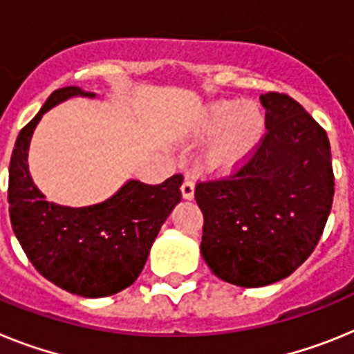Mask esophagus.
Segmentation results:
<instances>
[{
	"label": "esophagus",
	"mask_w": 354,
	"mask_h": 354,
	"mask_svg": "<svg viewBox=\"0 0 354 354\" xmlns=\"http://www.w3.org/2000/svg\"><path fill=\"white\" fill-rule=\"evenodd\" d=\"M194 180L192 178L187 176L185 181H183V185H181V196H183V199H192L194 198Z\"/></svg>",
	"instance_id": "esophagus-1"
}]
</instances>
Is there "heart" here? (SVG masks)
<instances>
[{"mask_svg": "<svg viewBox=\"0 0 354 354\" xmlns=\"http://www.w3.org/2000/svg\"><path fill=\"white\" fill-rule=\"evenodd\" d=\"M266 118L257 104L215 101L203 109L194 124V135L212 140L203 155L208 173L228 174L245 164L263 137Z\"/></svg>", "mask_w": 354, "mask_h": 354, "instance_id": "b5f03b06", "label": "heart"}]
</instances>
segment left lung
<instances>
[{"label":"left lung","mask_w":354,"mask_h":354,"mask_svg":"<svg viewBox=\"0 0 354 354\" xmlns=\"http://www.w3.org/2000/svg\"><path fill=\"white\" fill-rule=\"evenodd\" d=\"M267 133L244 167L196 187L201 257L217 278L257 288L290 276L315 250L335 192L319 122L287 94L260 96Z\"/></svg>","instance_id":"8db88e82"}]
</instances>
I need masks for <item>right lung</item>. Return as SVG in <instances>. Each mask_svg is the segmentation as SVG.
<instances>
[{"label":"right lung","mask_w":354,"mask_h":354,"mask_svg":"<svg viewBox=\"0 0 354 354\" xmlns=\"http://www.w3.org/2000/svg\"><path fill=\"white\" fill-rule=\"evenodd\" d=\"M76 96L96 94L58 88L19 131L8 169V212L21 248L46 279L76 296L104 297L139 278L162 224L181 201L183 176L160 185L128 180L112 198L91 207L48 201L30 176V142L42 115Z\"/></svg>","instance_id":"right-lung-1"}]
</instances>
